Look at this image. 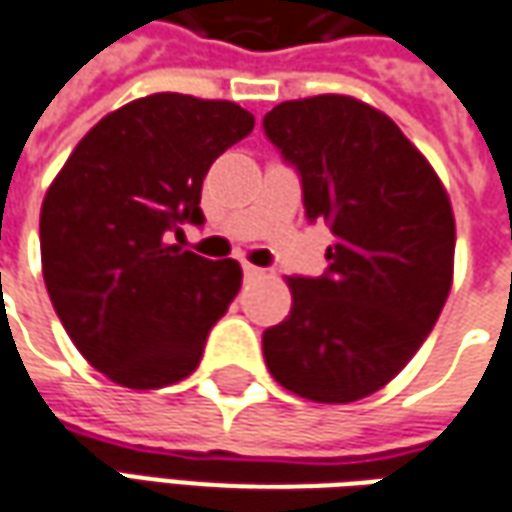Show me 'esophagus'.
I'll return each mask as SVG.
<instances>
[{
    "label": "esophagus",
    "instance_id": "obj_1",
    "mask_svg": "<svg viewBox=\"0 0 512 512\" xmlns=\"http://www.w3.org/2000/svg\"><path fill=\"white\" fill-rule=\"evenodd\" d=\"M243 274H246V277H257V274H263V269H257L252 263H243Z\"/></svg>",
    "mask_w": 512,
    "mask_h": 512
}]
</instances>
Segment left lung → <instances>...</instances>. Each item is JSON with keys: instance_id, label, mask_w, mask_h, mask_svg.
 Segmentation results:
<instances>
[{"instance_id": "8db88e82", "label": "left lung", "mask_w": 512, "mask_h": 512, "mask_svg": "<svg viewBox=\"0 0 512 512\" xmlns=\"http://www.w3.org/2000/svg\"><path fill=\"white\" fill-rule=\"evenodd\" d=\"M263 130L300 169L306 215L334 235L328 274L286 277L289 317L263 331L269 374L311 402L371 397L408 365L448 300V189L388 115L354 96L283 101Z\"/></svg>"}]
</instances>
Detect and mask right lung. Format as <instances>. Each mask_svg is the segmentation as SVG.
Instances as JSON below:
<instances>
[{"label": "right lung", "mask_w": 512, "mask_h": 512, "mask_svg": "<svg viewBox=\"0 0 512 512\" xmlns=\"http://www.w3.org/2000/svg\"><path fill=\"white\" fill-rule=\"evenodd\" d=\"M235 101L152 93L107 113L76 144L39 218L50 303L81 357L115 385L189 377L240 289L238 260L184 252L212 161L252 133Z\"/></svg>", "instance_id": "right-lung-1"}]
</instances>
